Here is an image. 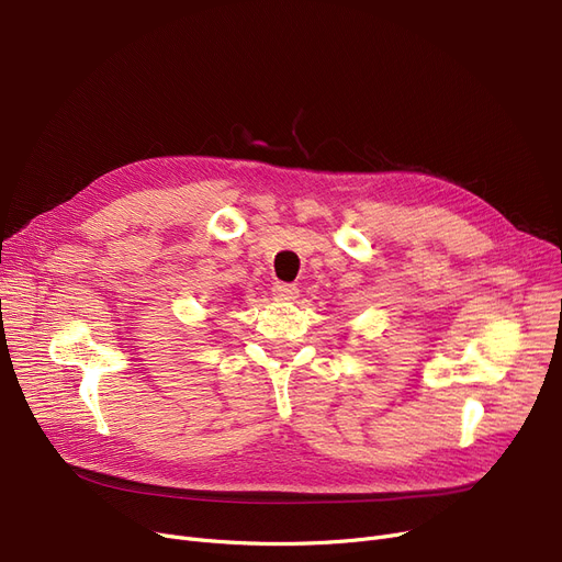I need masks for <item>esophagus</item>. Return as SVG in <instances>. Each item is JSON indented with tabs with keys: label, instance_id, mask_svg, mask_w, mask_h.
Returning a JSON list of instances; mask_svg holds the SVG:
<instances>
[{
	"label": "esophagus",
	"instance_id": "1",
	"mask_svg": "<svg viewBox=\"0 0 562 562\" xmlns=\"http://www.w3.org/2000/svg\"><path fill=\"white\" fill-rule=\"evenodd\" d=\"M273 296H276V301H280V303H291V301L299 299V289H296L294 284L278 282V284L273 286Z\"/></svg>",
	"mask_w": 562,
	"mask_h": 562
}]
</instances>
